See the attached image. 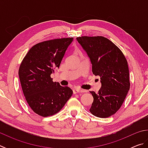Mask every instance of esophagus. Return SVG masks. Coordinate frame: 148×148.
<instances>
[{
	"mask_svg": "<svg viewBox=\"0 0 148 148\" xmlns=\"http://www.w3.org/2000/svg\"><path fill=\"white\" fill-rule=\"evenodd\" d=\"M84 90L83 89H79V88H74L73 89V92L74 94H76V93H78V92H84Z\"/></svg>",
	"mask_w": 148,
	"mask_h": 148,
	"instance_id": "obj_1",
	"label": "esophagus"
}]
</instances>
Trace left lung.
<instances>
[{
    "mask_svg": "<svg viewBox=\"0 0 148 148\" xmlns=\"http://www.w3.org/2000/svg\"><path fill=\"white\" fill-rule=\"evenodd\" d=\"M76 39L89 57L92 74L101 77L98 93L90 91L93 102L89 111L101 118L108 117L120 108L130 89L127 59L119 47L105 37L86 36Z\"/></svg>",
    "mask_w": 148,
    "mask_h": 148,
    "instance_id": "1",
    "label": "left lung"
}]
</instances>
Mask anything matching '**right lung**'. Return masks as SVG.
I'll return each instance as SVG.
<instances>
[{"mask_svg": "<svg viewBox=\"0 0 148 148\" xmlns=\"http://www.w3.org/2000/svg\"><path fill=\"white\" fill-rule=\"evenodd\" d=\"M73 38L50 40L29 49L19 69L22 90L34 112L42 117L57 114L73 93L70 87L53 82L51 74L59 68Z\"/></svg>", "mask_w": 148, "mask_h": 148, "instance_id": "1", "label": "right lung"}]
</instances>
